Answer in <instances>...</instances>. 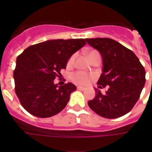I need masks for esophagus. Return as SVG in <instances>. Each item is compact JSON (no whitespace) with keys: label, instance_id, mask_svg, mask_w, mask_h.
<instances>
[{"label":"esophagus","instance_id":"obj_1","mask_svg":"<svg viewBox=\"0 0 152 152\" xmlns=\"http://www.w3.org/2000/svg\"><path fill=\"white\" fill-rule=\"evenodd\" d=\"M77 89H80V90H85V89H86V87H83V86H77Z\"/></svg>","mask_w":152,"mask_h":152}]
</instances>
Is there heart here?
Wrapping results in <instances>:
<instances>
[{"mask_svg":"<svg viewBox=\"0 0 152 152\" xmlns=\"http://www.w3.org/2000/svg\"><path fill=\"white\" fill-rule=\"evenodd\" d=\"M95 54H99L95 50L89 51L88 53H87L89 60L91 59V58L94 55H95ZM74 59H75V55H72V56L70 58L68 63L72 64L74 62ZM71 79L72 80V81H74L75 83H77V84L87 85V84H89L91 81V80L93 79V76L92 75H89V74H87L86 72H76L73 73L72 75L71 76Z\"/></svg>","mask_w":152,"mask_h":152,"instance_id":"b5f03b06","label":"heart"}]
</instances>
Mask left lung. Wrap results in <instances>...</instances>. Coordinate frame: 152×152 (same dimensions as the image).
<instances>
[{
  "label": "left lung",
  "mask_w": 152,
  "mask_h": 152,
  "mask_svg": "<svg viewBox=\"0 0 152 152\" xmlns=\"http://www.w3.org/2000/svg\"><path fill=\"white\" fill-rule=\"evenodd\" d=\"M90 46L99 51L102 59L99 89L95 97L88 102L93 111L102 117L115 119L127 114L140 97L146 82V72L133 51L110 38L86 39Z\"/></svg>",
  "instance_id": "8db88e82"
}]
</instances>
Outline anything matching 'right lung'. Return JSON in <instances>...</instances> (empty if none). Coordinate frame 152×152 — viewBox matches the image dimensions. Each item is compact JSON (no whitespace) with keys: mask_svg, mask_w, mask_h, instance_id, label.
<instances>
[{"mask_svg":"<svg viewBox=\"0 0 152 152\" xmlns=\"http://www.w3.org/2000/svg\"><path fill=\"white\" fill-rule=\"evenodd\" d=\"M86 44L84 39L49 40L29 46L18 56L14 72L15 93L27 112L37 117H50L66 107L76 86H58L53 80Z\"/></svg>","mask_w":152,"mask_h":152,"instance_id":"add662e5","label":"right lung"}]
</instances>
